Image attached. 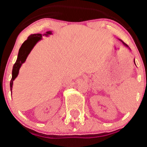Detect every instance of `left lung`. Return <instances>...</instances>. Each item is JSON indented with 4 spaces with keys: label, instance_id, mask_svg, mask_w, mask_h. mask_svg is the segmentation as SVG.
<instances>
[{
    "label": "left lung",
    "instance_id": "left-lung-1",
    "mask_svg": "<svg viewBox=\"0 0 147 147\" xmlns=\"http://www.w3.org/2000/svg\"><path fill=\"white\" fill-rule=\"evenodd\" d=\"M119 40H120V39H119ZM120 40L121 41V42H122L123 43V44H124L125 46H126V47H127V48H128L129 49H130V48H129V47H128V45H127V44H126V43H124V42H123V41H122V40ZM134 63L135 64V60H134Z\"/></svg>",
    "mask_w": 147,
    "mask_h": 147
}]
</instances>
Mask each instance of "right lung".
Masks as SVG:
<instances>
[{
  "mask_svg": "<svg viewBox=\"0 0 147 147\" xmlns=\"http://www.w3.org/2000/svg\"><path fill=\"white\" fill-rule=\"evenodd\" d=\"M51 34H52L51 31H47L46 34H44V35H42L40 34H31L28 37L27 40H25V42H23V44L21 45V48L19 50L17 59L13 67L12 79H11V82H10V87H11V92H12L13 81H14L15 78L18 76L19 69H20L21 65L25 62V60L27 59V57L28 56L29 54L30 53L31 50H32L33 48L35 46V45L37 44V42H38V41L42 40V36H48L49 35Z\"/></svg>",
  "mask_w": 147,
  "mask_h": 147,
  "instance_id": "1",
  "label": "right lung"
}]
</instances>
